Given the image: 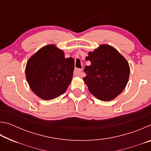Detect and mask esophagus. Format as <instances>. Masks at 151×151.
Wrapping results in <instances>:
<instances>
[{"label": "esophagus", "mask_w": 151, "mask_h": 151, "mask_svg": "<svg viewBox=\"0 0 151 151\" xmlns=\"http://www.w3.org/2000/svg\"><path fill=\"white\" fill-rule=\"evenodd\" d=\"M82 70H83V69H79V68H76V69H75V71H74V75H75V76H81Z\"/></svg>", "instance_id": "34e87169"}]
</instances>
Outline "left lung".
<instances>
[{
  "label": "left lung",
  "mask_w": 151,
  "mask_h": 151,
  "mask_svg": "<svg viewBox=\"0 0 151 151\" xmlns=\"http://www.w3.org/2000/svg\"><path fill=\"white\" fill-rule=\"evenodd\" d=\"M86 66V75L83 81L88 91L96 99L103 101L113 100L127 86L130 75V66L123 56L115 48L103 44L88 52Z\"/></svg>",
  "instance_id": "left-lung-1"
}]
</instances>
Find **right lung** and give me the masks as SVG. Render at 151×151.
<instances>
[{
  "instance_id": "obj_1",
  "label": "right lung",
  "mask_w": 151,
  "mask_h": 151,
  "mask_svg": "<svg viewBox=\"0 0 151 151\" xmlns=\"http://www.w3.org/2000/svg\"><path fill=\"white\" fill-rule=\"evenodd\" d=\"M75 60L55 45L40 48L28 60L27 81L36 95L45 101L60 96L72 81Z\"/></svg>"
}]
</instances>
